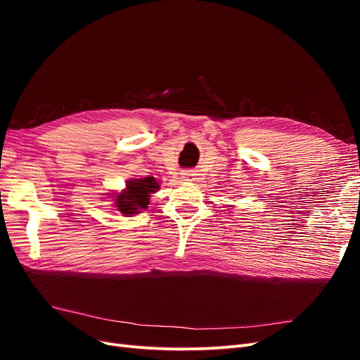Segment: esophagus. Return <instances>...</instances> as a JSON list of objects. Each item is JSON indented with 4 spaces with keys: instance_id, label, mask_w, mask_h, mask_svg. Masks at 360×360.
Segmentation results:
<instances>
[{
    "instance_id": "obj_1",
    "label": "esophagus",
    "mask_w": 360,
    "mask_h": 360,
    "mask_svg": "<svg viewBox=\"0 0 360 360\" xmlns=\"http://www.w3.org/2000/svg\"><path fill=\"white\" fill-rule=\"evenodd\" d=\"M195 176H197V174H195L193 171H191V169H188V171H183L181 172V177H183V180H186V181H193L195 180Z\"/></svg>"
}]
</instances>
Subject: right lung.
<instances>
[{
    "instance_id": "1",
    "label": "right lung",
    "mask_w": 360,
    "mask_h": 360,
    "mask_svg": "<svg viewBox=\"0 0 360 360\" xmlns=\"http://www.w3.org/2000/svg\"><path fill=\"white\" fill-rule=\"evenodd\" d=\"M160 189L159 181L155 177L134 179L126 181V189L122 192L110 193L120 213L126 216L141 213L150 204V195Z\"/></svg>"
}]
</instances>
